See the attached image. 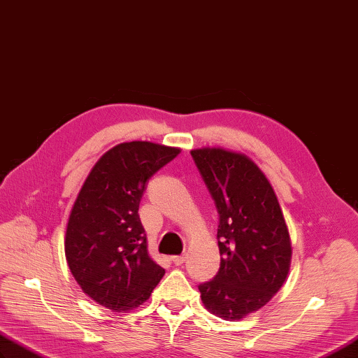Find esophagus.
<instances>
[{
    "mask_svg": "<svg viewBox=\"0 0 358 358\" xmlns=\"http://www.w3.org/2000/svg\"><path fill=\"white\" fill-rule=\"evenodd\" d=\"M185 259H187V256L185 254H180V256H173L171 257V262L174 265H182L185 262Z\"/></svg>",
    "mask_w": 358,
    "mask_h": 358,
    "instance_id": "esophagus-1",
    "label": "esophagus"
}]
</instances>
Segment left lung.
I'll return each mask as SVG.
<instances>
[{
  "label": "left lung",
  "instance_id": "1",
  "mask_svg": "<svg viewBox=\"0 0 358 358\" xmlns=\"http://www.w3.org/2000/svg\"><path fill=\"white\" fill-rule=\"evenodd\" d=\"M192 157L219 214L220 266L199 285L203 305L225 320L265 306L287 279L289 234L273 187L257 165L222 148L193 150Z\"/></svg>",
  "mask_w": 358,
  "mask_h": 358
}]
</instances>
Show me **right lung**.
I'll return each mask as SVG.
<instances>
[{
  "mask_svg": "<svg viewBox=\"0 0 358 358\" xmlns=\"http://www.w3.org/2000/svg\"><path fill=\"white\" fill-rule=\"evenodd\" d=\"M179 148L133 141L113 147L87 176L71 208L66 257L87 296L116 313L152 296L165 269L150 259L139 203L150 178Z\"/></svg>",
  "mask_w": 358,
  "mask_h": 358,
  "instance_id": "obj_1",
  "label": "right lung"
}]
</instances>
